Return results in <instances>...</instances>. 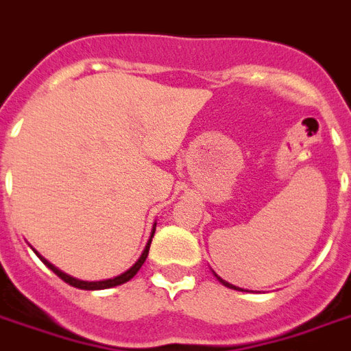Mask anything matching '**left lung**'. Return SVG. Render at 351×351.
<instances>
[{
  "instance_id": "obj_1",
  "label": "left lung",
  "mask_w": 351,
  "mask_h": 351,
  "mask_svg": "<svg viewBox=\"0 0 351 351\" xmlns=\"http://www.w3.org/2000/svg\"><path fill=\"white\" fill-rule=\"evenodd\" d=\"M213 274H215V272H213ZM215 276H217V274H215ZM217 280H219V282H221V283H223L224 287L235 289V291H243V289H239V287H235V285H232V283H228V282H224V280H223V278H221V276H217Z\"/></svg>"
}]
</instances>
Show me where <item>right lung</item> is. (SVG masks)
<instances>
[{
    "label": "right lung",
    "mask_w": 351,
    "mask_h": 351,
    "mask_svg": "<svg viewBox=\"0 0 351 351\" xmlns=\"http://www.w3.org/2000/svg\"><path fill=\"white\" fill-rule=\"evenodd\" d=\"M154 230H156V223H154V226H152L151 239H149V243H147L145 250H143V254L140 256V259H138V261H136V263H134L127 272H123V274H119V276H116V278H110V280H103V282H82V280H77V278L69 276V274L62 272L60 269H57L55 265H51L49 261H47L45 258H42V256H40L36 250H34V252H36V256H38L42 261H44L45 267H49L51 271L55 272V274H57L60 280H64V282L69 283V285H73V287L84 289V291H99V289H110V287H116V285H121V283H127L128 280H132V278L136 276V272L140 271L141 265L145 263L147 256H149V248H151V241H152V235H154Z\"/></svg>",
    "instance_id": "1"
}]
</instances>
